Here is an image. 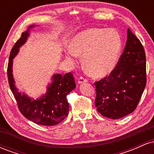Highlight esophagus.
<instances>
[{
    "label": "esophagus",
    "mask_w": 154,
    "mask_h": 154,
    "mask_svg": "<svg viewBox=\"0 0 154 154\" xmlns=\"http://www.w3.org/2000/svg\"><path fill=\"white\" fill-rule=\"evenodd\" d=\"M88 82V79L85 78L84 77H79V78L78 79V82L80 84V83H83V82Z\"/></svg>",
    "instance_id": "obj_1"
}]
</instances>
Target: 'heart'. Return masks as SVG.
I'll return each mask as SVG.
<instances>
[{
    "label": "heart",
    "mask_w": 154,
    "mask_h": 154,
    "mask_svg": "<svg viewBox=\"0 0 154 154\" xmlns=\"http://www.w3.org/2000/svg\"><path fill=\"white\" fill-rule=\"evenodd\" d=\"M121 48V35L116 29L91 28L73 38L66 56L75 61L78 55H82L86 69L92 75L102 77L114 69Z\"/></svg>",
    "instance_id": "1"
}]
</instances>
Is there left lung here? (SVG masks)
<instances>
[{
	"mask_svg": "<svg viewBox=\"0 0 154 154\" xmlns=\"http://www.w3.org/2000/svg\"><path fill=\"white\" fill-rule=\"evenodd\" d=\"M146 53L130 29L123 53L110 75L94 82L97 111L118 119L135 110L146 85Z\"/></svg>",
	"mask_w": 154,
	"mask_h": 154,
	"instance_id": "8db88e82",
	"label": "left lung"
}]
</instances>
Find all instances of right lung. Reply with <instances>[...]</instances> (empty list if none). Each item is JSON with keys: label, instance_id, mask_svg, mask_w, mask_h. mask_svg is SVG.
I'll return each instance as SVG.
<instances>
[{"label": "right lung", "instance_id": "obj_1", "mask_svg": "<svg viewBox=\"0 0 154 154\" xmlns=\"http://www.w3.org/2000/svg\"><path fill=\"white\" fill-rule=\"evenodd\" d=\"M34 25L29 26L27 31L22 33L21 38L11 51L8 59L7 75L12 93L17 100L19 110L26 119L38 125L53 126L63 121L68 115L69 106L66 95L75 89L76 84L72 72L64 75H54L52 84L48 88V92L40 99L32 100L27 95L21 94L15 87L12 75V62L19 52V48L25 43L29 35V29Z\"/></svg>", "mask_w": 154, "mask_h": 154}]
</instances>
